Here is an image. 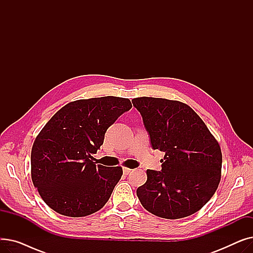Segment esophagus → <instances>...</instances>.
<instances>
[{"mask_svg": "<svg viewBox=\"0 0 253 253\" xmlns=\"http://www.w3.org/2000/svg\"><path fill=\"white\" fill-rule=\"evenodd\" d=\"M131 171H132V169H129V168H123V173H124L125 175L130 174V173H131Z\"/></svg>", "mask_w": 253, "mask_h": 253, "instance_id": "obj_1", "label": "esophagus"}]
</instances>
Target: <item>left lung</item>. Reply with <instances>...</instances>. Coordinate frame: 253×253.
<instances>
[{"label":"left lung","instance_id":"1","mask_svg":"<svg viewBox=\"0 0 253 253\" xmlns=\"http://www.w3.org/2000/svg\"><path fill=\"white\" fill-rule=\"evenodd\" d=\"M153 150L165 153L161 171L147 170L136 195L151 213L168 219L189 216L214 195L222 157L218 142L189 105L164 98L132 99Z\"/></svg>","mask_w":253,"mask_h":253}]
</instances>
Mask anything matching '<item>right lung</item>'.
<instances>
[{"instance_id": "right-lung-1", "label": "right lung", "mask_w": 253, "mask_h": 253, "mask_svg": "<svg viewBox=\"0 0 253 253\" xmlns=\"http://www.w3.org/2000/svg\"><path fill=\"white\" fill-rule=\"evenodd\" d=\"M128 98L105 96L64 105L37 136L31 155L32 179L57 213L81 217L101 209L121 178V167L93 162L106 130L128 112Z\"/></svg>"}]
</instances>
